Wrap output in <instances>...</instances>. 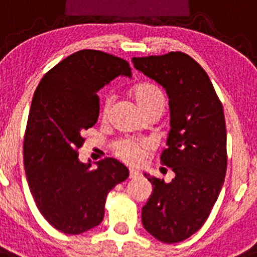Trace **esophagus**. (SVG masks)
Masks as SVG:
<instances>
[{"instance_id":"obj_1","label":"esophagus","mask_w":257,"mask_h":257,"mask_svg":"<svg viewBox=\"0 0 257 257\" xmlns=\"http://www.w3.org/2000/svg\"><path fill=\"white\" fill-rule=\"evenodd\" d=\"M140 176V172L136 170H130V179H138Z\"/></svg>"}]
</instances>
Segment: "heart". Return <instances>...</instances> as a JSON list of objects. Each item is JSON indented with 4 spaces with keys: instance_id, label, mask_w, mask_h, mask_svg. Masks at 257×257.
Masks as SVG:
<instances>
[{
    "instance_id": "1",
    "label": "heart",
    "mask_w": 257,
    "mask_h": 257,
    "mask_svg": "<svg viewBox=\"0 0 257 257\" xmlns=\"http://www.w3.org/2000/svg\"><path fill=\"white\" fill-rule=\"evenodd\" d=\"M134 100L138 104L142 112L151 108H157L163 110L165 108V95L162 94L160 88L149 83H140L135 86L131 91ZM112 104V99L106 97L103 105V113L105 114L106 110ZM113 151L118 158H121L123 162L128 165H138L144 160L145 154L148 152V144L143 140L136 139H122L118 140L113 144Z\"/></svg>"
}]
</instances>
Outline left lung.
<instances>
[{
  "instance_id": "left-lung-1",
  "label": "left lung",
  "mask_w": 257,
  "mask_h": 257,
  "mask_svg": "<svg viewBox=\"0 0 257 257\" xmlns=\"http://www.w3.org/2000/svg\"><path fill=\"white\" fill-rule=\"evenodd\" d=\"M133 63L169 96L171 130L161 162L175 174L170 183L144 174L153 192L142 208L143 225L161 242L178 243L205 224L224 184V110L207 73L187 54L133 58Z\"/></svg>"
}]
</instances>
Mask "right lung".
<instances>
[{
  "label": "right lung",
  "instance_id": "add662e5",
  "mask_svg": "<svg viewBox=\"0 0 257 257\" xmlns=\"http://www.w3.org/2000/svg\"><path fill=\"white\" fill-rule=\"evenodd\" d=\"M118 76H133L123 59L81 50L49 70L33 95L24 138L27 180L40 212L65 234L99 225L108 193L128 178L115 158L96 162L94 170L77 153L82 131L99 117L97 91Z\"/></svg>",
  "mask_w": 257,
  "mask_h": 257
}]
</instances>
